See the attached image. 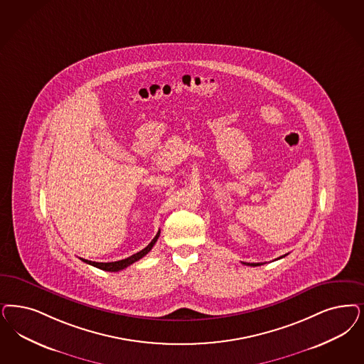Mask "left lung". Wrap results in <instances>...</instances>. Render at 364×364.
<instances>
[{"label":"left lung","instance_id":"8db88e82","mask_svg":"<svg viewBox=\"0 0 364 364\" xmlns=\"http://www.w3.org/2000/svg\"><path fill=\"white\" fill-rule=\"evenodd\" d=\"M285 255H287V254H285ZM285 255H282V257H279V258H277V259H281V258H284V257H285ZM243 264H247V266H259V264H246V262H243Z\"/></svg>","mask_w":364,"mask_h":364}]
</instances>
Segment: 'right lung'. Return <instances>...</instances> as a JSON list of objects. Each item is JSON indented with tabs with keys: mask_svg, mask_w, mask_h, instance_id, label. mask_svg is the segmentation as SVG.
<instances>
[{
	"mask_svg": "<svg viewBox=\"0 0 364 364\" xmlns=\"http://www.w3.org/2000/svg\"><path fill=\"white\" fill-rule=\"evenodd\" d=\"M159 237H160V231L156 234L154 238L151 239V243H149L144 250L138 251L136 254H133L132 257L125 258V259H121V261H117V262H92V261L83 259V258H80V259H82L83 262H86V264L94 266V267H98L100 270H105V272H119V270L125 269L127 266L137 262L138 259H141L142 257H145V255L151 250V247L154 246V243L157 242Z\"/></svg>",
	"mask_w": 364,
	"mask_h": 364,
	"instance_id": "add662e5",
	"label": "right lung"
}]
</instances>
